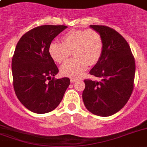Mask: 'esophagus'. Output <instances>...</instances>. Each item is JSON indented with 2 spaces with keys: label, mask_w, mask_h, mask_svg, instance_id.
<instances>
[{
  "label": "esophagus",
  "mask_w": 147,
  "mask_h": 147,
  "mask_svg": "<svg viewBox=\"0 0 147 147\" xmlns=\"http://www.w3.org/2000/svg\"><path fill=\"white\" fill-rule=\"evenodd\" d=\"M77 80H78V79H76V78H71V79H70V82H71V83H74L76 82Z\"/></svg>",
  "instance_id": "esophagus-1"
}]
</instances>
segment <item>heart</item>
<instances>
[{"label": "heart", "mask_w": 147, "mask_h": 147, "mask_svg": "<svg viewBox=\"0 0 147 147\" xmlns=\"http://www.w3.org/2000/svg\"><path fill=\"white\" fill-rule=\"evenodd\" d=\"M61 42H51L49 53L55 62L60 64L72 53L73 59L64 63L60 69L61 74L66 77H79L88 65L97 64L102 55V37L94 30H72L62 36Z\"/></svg>", "instance_id": "heart-1"}]
</instances>
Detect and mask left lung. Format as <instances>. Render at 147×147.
Here are the masks:
<instances>
[{"mask_svg":"<svg viewBox=\"0 0 147 147\" xmlns=\"http://www.w3.org/2000/svg\"><path fill=\"white\" fill-rule=\"evenodd\" d=\"M90 27L98 31L103 40L101 57L89 72L100 80L84 81L82 99L91 113L108 117L122 109L132 94L134 57L127 42L114 29L101 25Z\"/></svg>","mask_w":147,"mask_h":147,"instance_id":"1","label":"left lung"}]
</instances>
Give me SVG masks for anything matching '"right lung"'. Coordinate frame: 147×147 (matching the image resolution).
Wrapping results in <instances>:
<instances>
[{
    "label": "right lung",
    "instance_id": "right-lung-1",
    "mask_svg": "<svg viewBox=\"0 0 147 147\" xmlns=\"http://www.w3.org/2000/svg\"><path fill=\"white\" fill-rule=\"evenodd\" d=\"M66 28L63 25L37 26L17 42L11 65L13 88L22 105L30 111L46 114L53 111L70 85L69 78H54L59 69L49 53L53 39Z\"/></svg>",
    "mask_w": 147,
    "mask_h": 147
}]
</instances>
